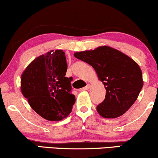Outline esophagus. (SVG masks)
<instances>
[{
    "label": "esophagus",
    "mask_w": 158,
    "mask_h": 158,
    "mask_svg": "<svg viewBox=\"0 0 158 158\" xmlns=\"http://www.w3.org/2000/svg\"><path fill=\"white\" fill-rule=\"evenodd\" d=\"M90 84H87L86 86H85V87H83L82 89H81V90H89V89H90Z\"/></svg>",
    "instance_id": "1"
}]
</instances>
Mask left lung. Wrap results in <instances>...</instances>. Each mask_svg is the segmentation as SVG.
<instances>
[{"mask_svg":"<svg viewBox=\"0 0 158 158\" xmlns=\"http://www.w3.org/2000/svg\"><path fill=\"white\" fill-rule=\"evenodd\" d=\"M73 55L94 68L105 87V98L96 107L98 114L104 118H115L123 115L135 103L143 85L142 71L138 63L107 45L75 52Z\"/></svg>","mask_w":158,"mask_h":158,"instance_id":"obj_1","label":"left lung"}]
</instances>
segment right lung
<instances>
[{"label":"right lung","mask_w":158,"mask_h":158,"mask_svg":"<svg viewBox=\"0 0 158 158\" xmlns=\"http://www.w3.org/2000/svg\"><path fill=\"white\" fill-rule=\"evenodd\" d=\"M67 62L62 50H51L36 57L21 74L20 89L30 107L42 118L61 121L75 103L72 77H65Z\"/></svg>","instance_id":"add662e5"}]
</instances>
